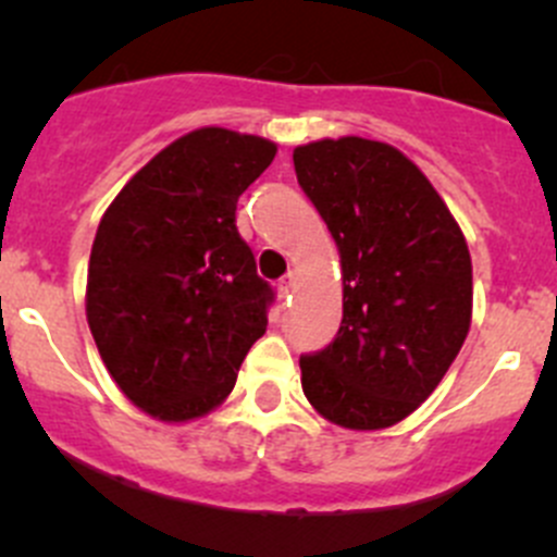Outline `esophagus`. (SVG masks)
<instances>
[{
  "label": "esophagus",
  "instance_id": "obj_1",
  "mask_svg": "<svg viewBox=\"0 0 557 557\" xmlns=\"http://www.w3.org/2000/svg\"><path fill=\"white\" fill-rule=\"evenodd\" d=\"M294 288H296V272H288V274H285V277L277 283V294L285 299V296L294 294Z\"/></svg>",
  "mask_w": 557,
  "mask_h": 557
}]
</instances>
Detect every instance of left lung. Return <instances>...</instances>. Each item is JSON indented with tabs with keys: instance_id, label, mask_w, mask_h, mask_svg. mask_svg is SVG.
<instances>
[{
	"instance_id": "1",
	"label": "left lung",
	"mask_w": 557,
	"mask_h": 557,
	"mask_svg": "<svg viewBox=\"0 0 557 557\" xmlns=\"http://www.w3.org/2000/svg\"><path fill=\"white\" fill-rule=\"evenodd\" d=\"M299 185L339 250L342 325L301 356L314 412L350 431L412 414L471 325V256L445 199L393 145L318 139L294 150Z\"/></svg>"
}]
</instances>
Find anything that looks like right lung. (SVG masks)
Returning <instances> with one entry per match:
<instances>
[{
    "label": "right lung",
    "mask_w": 557,
    "mask_h": 557,
    "mask_svg": "<svg viewBox=\"0 0 557 557\" xmlns=\"http://www.w3.org/2000/svg\"><path fill=\"white\" fill-rule=\"evenodd\" d=\"M277 145L205 126L156 153L107 207L86 318L123 396L164 423L226 401L267 331L272 288L237 232V199Z\"/></svg>",
    "instance_id": "obj_1"
}]
</instances>
